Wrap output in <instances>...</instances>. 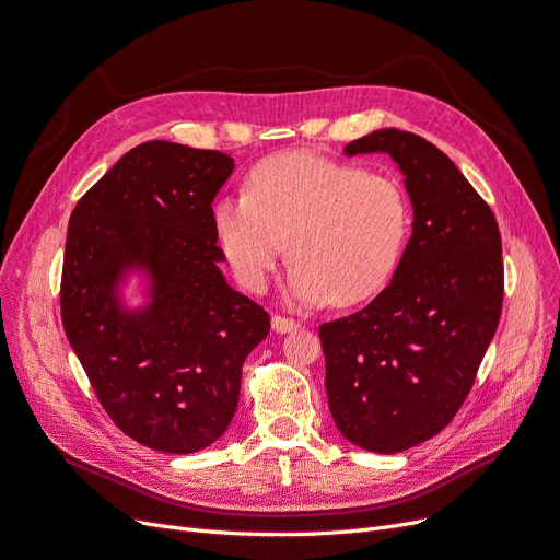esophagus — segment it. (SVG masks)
Returning <instances> with one entry per match:
<instances>
[{"label": "esophagus", "mask_w": 560, "mask_h": 560, "mask_svg": "<svg viewBox=\"0 0 560 560\" xmlns=\"http://www.w3.org/2000/svg\"><path fill=\"white\" fill-rule=\"evenodd\" d=\"M271 326H273V330H276V332H292V330H296V328H299V322H294V319H287V317H280V315H273Z\"/></svg>", "instance_id": "1"}]
</instances>
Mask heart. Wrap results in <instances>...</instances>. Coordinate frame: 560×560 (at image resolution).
<instances>
[{
  "instance_id": "obj_1",
  "label": "heart",
  "mask_w": 560,
  "mask_h": 560,
  "mask_svg": "<svg viewBox=\"0 0 560 560\" xmlns=\"http://www.w3.org/2000/svg\"><path fill=\"white\" fill-rule=\"evenodd\" d=\"M213 225L250 292H264L289 243V299L353 305L390 280L407 241L409 207L393 176L282 153L253 170L245 195L220 199Z\"/></svg>"
}]
</instances>
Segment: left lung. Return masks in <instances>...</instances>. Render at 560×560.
I'll return each mask as SVG.
<instances>
[{
    "label": "left lung",
    "mask_w": 560,
    "mask_h": 560,
    "mask_svg": "<svg viewBox=\"0 0 560 560\" xmlns=\"http://www.w3.org/2000/svg\"><path fill=\"white\" fill-rule=\"evenodd\" d=\"M345 153L390 155L413 207L390 284L319 328L335 424L363 451L393 455L439 434L471 393L501 317V234L457 165L416 132L374 130Z\"/></svg>",
    "instance_id": "8db88e82"
}]
</instances>
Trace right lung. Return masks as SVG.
Listing matches in <instances>:
<instances>
[{
	"label": "right lung",
	"instance_id": "right-lung-1",
	"mask_svg": "<svg viewBox=\"0 0 560 560\" xmlns=\"http://www.w3.org/2000/svg\"><path fill=\"white\" fill-rule=\"evenodd\" d=\"M234 170L220 151L151 140L75 205L66 234L61 322L117 428L147 448L190 455L225 434L241 368L268 312L220 271L213 199ZM148 278V303L120 287Z\"/></svg>",
	"mask_w": 560,
	"mask_h": 560
}]
</instances>
